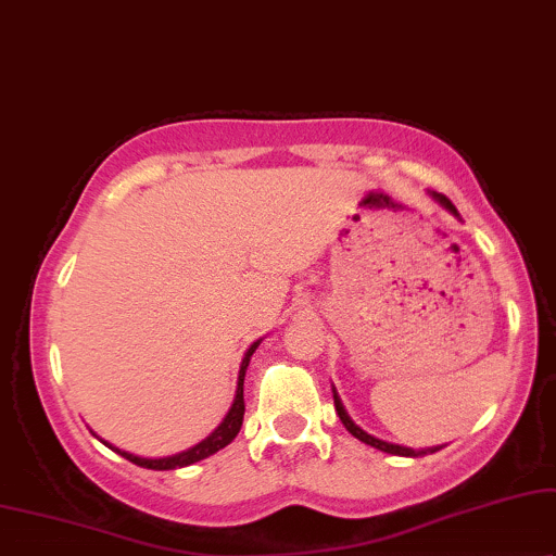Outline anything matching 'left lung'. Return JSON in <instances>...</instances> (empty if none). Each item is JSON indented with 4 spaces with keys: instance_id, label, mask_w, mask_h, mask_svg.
<instances>
[{
    "instance_id": "8db88e82",
    "label": "left lung",
    "mask_w": 556,
    "mask_h": 556,
    "mask_svg": "<svg viewBox=\"0 0 556 556\" xmlns=\"http://www.w3.org/2000/svg\"><path fill=\"white\" fill-rule=\"evenodd\" d=\"M429 195H432V201H438V203L442 205V208L453 213L455 218H460V213H457L455 205L450 203V198L440 195V192H434V190H429ZM332 402H336V412H338V417H340V421H343V427L348 429V432H351L355 440H361V442H366V445H371V447H376V450H381V453H389V455H402V457H421V455H432V453H438V450L445 447V445H442V447L438 445V447H427V450H414V447L394 445V442H387V440H379V438H374V434H368L366 429H361V427L355 425V421L351 419V414L345 412L343 402H340V396H338L336 387H332Z\"/></svg>"
}]
</instances>
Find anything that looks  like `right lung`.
I'll list each match as a JSON object with an SVG mask.
<instances>
[{
  "label": "right lung",
  "instance_id": "right-lung-1",
  "mask_svg": "<svg viewBox=\"0 0 556 556\" xmlns=\"http://www.w3.org/2000/svg\"><path fill=\"white\" fill-rule=\"evenodd\" d=\"M258 343H262V340H256V343H251L249 351L243 353L241 366H239V381H236V396H233L231 409H228L224 421H220V425H218L216 429H213L208 438L198 442V445L182 450V453L167 455V457H142V455L127 453V450L111 445V442L101 440L96 432H93V434H96V438H99L109 450H114V453H118L122 457H127L129 463H135V465H139V468H147V470H177V468H188V465H192V463H201V460H205V457L216 455L218 450H224L226 445H231L233 438H236V434H239V429H241V425H243V409H247V406H243V379H247L249 361H251V355H254V351L258 348Z\"/></svg>",
  "mask_w": 556,
  "mask_h": 556
}]
</instances>
